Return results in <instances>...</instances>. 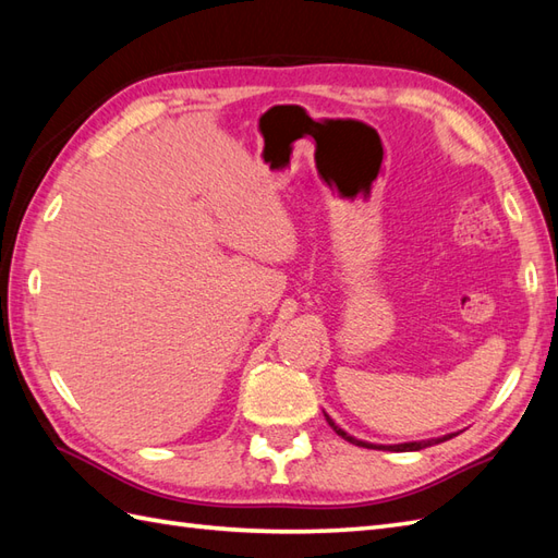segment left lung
<instances>
[{
    "mask_svg": "<svg viewBox=\"0 0 558 558\" xmlns=\"http://www.w3.org/2000/svg\"><path fill=\"white\" fill-rule=\"evenodd\" d=\"M324 417H326V422H328L330 426H333V432H336L338 436L345 438V441H350V444H354V446H362V448H374V450H420V448H426V446H434V444L448 441V438H453V436H456V434H446V436H438V438H426V441H408V444H393V446H384V444L362 441V438H357V436H350L345 429H342L340 424H336L333 420H330L326 412H324Z\"/></svg>",
    "mask_w": 558,
    "mask_h": 558,
    "instance_id": "8db88e82",
    "label": "left lung"
}]
</instances>
